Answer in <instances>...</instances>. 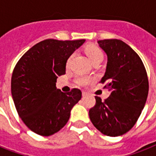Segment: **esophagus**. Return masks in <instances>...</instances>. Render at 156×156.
Here are the masks:
<instances>
[{
	"instance_id": "34e87169",
	"label": "esophagus",
	"mask_w": 156,
	"mask_h": 156,
	"mask_svg": "<svg viewBox=\"0 0 156 156\" xmlns=\"http://www.w3.org/2000/svg\"><path fill=\"white\" fill-rule=\"evenodd\" d=\"M87 95V93L86 92V91H83V97H86Z\"/></svg>"
}]
</instances>
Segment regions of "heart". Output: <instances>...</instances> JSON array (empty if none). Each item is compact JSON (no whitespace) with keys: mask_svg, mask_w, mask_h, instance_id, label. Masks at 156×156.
Masks as SVG:
<instances>
[{"mask_svg":"<svg viewBox=\"0 0 156 156\" xmlns=\"http://www.w3.org/2000/svg\"><path fill=\"white\" fill-rule=\"evenodd\" d=\"M85 51L87 56L90 59V61L92 62V64L96 62V61H102L103 58H104V54H103V52L101 51V49L99 47H97V46H95V45H90V46H88V47H87ZM71 57L68 60V63L67 64L70 62ZM90 79L89 78L80 77V78H77L76 83H78V85L84 86L86 84H87L90 82Z\"/></svg>","mask_w":156,"mask_h":156,"instance_id":"1","label":"heart"}]
</instances>
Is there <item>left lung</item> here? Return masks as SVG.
Here are the masks:
<instances>
[{
    "mask_svg": "<svg viewBox=\"0 0 156 156\" xmlns=\"http://www.w3.org/2000/svg\"><path fill=\"white\" fill-rule=\"evenodd\" d=\"M108 56L106 72L100 83L111 94L102 101L95 96L89 116L98 130L116 137L133 128L145 106L149 90L145 66L138 54L120 40H99Z\"/></svg>",
    "mask_w": 156,
    "mask_h": 156,
    "instance_id": "left-lung-1",
    "label": "left lung"
}]
</instances>
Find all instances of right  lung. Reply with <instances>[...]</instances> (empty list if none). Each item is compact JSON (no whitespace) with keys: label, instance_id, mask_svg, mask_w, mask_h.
I'll list each match as a JSON object with an SVG mask.
<instances>
[{"label":"right lung","instance_id":"add662e5","mask_svg":"<svg viewBox=\"0 0 156 156\" xmlns=\"http://www.w3.org/2000/svg\"><path fill=\"white\" fill-rule=\"evenodd\" d=\"M85 40H43L30 48L13 69L11 93L18 115L34 133L50 136L68 122L82 92L56 89L58 76L66 73L69 57Z\"/></svg>","mask_w":156,"mask_h":156}]
</instances>
